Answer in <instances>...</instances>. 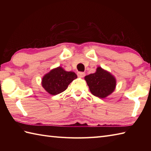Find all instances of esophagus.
<instances>
[{"mask_svg": "<svg viewBox=\"0 0 151 151\" xmlns=\"http://www.w3.org/2000/svg\"><path fill=\"white\" fill-rule=\"evenodd\" d=\"M77 75H78V77H84V76H85V73H83V72H78V73H77Z\"/></svg>", "mask_w": 151, "mask_h": 151, "instance_id": "1", "label": "esophagus"}]
</instances>
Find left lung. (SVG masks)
<instances>
[{
  "mask_svg": "<svg viewBox=\"0 0 151 151\" xmlns=\"http://www.w3.org/2000/svg\"><path fill=\"white\" fill-rule=\"evenodd\" d=\"M91 93L99 98H105L114 91L116 81L110 73L99 67L95 73L85 76Z\"/></svg>",
  "mask_w": 151,
  "mask_h": 151,
  "instance_id": "obj_1",
  "label": "left lung"
}]
</instances>
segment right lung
<instances>
[{"label":"right lung","instance_id":"obj_1","mask_svg":"<svg viewBox=\"0 0 151 151\" xmlns=\"http://www.w3.org/2000/svg\"><path fill=\"white\" fill-rule=\"evenodd\" d=\"M76 78L75 73L65 71L59 67L43 76L42 86L49 93L56 95L65 91L70 83Z\"/></svg>","mask_w":151,"mask_h":151}]
</instances>
